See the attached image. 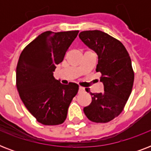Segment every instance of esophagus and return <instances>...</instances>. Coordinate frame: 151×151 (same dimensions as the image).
<instances>
[{
    "label": "esophagus",
    "mask_w": 151,
    "mask_h": 151,
    "mask_svg": "<svg viewBox=\"0 0 151 151\" xmlns=\"http://www.w3.org/2000/svg\"><path fill=\"white\" fill-rule=\"evenodd\" d=\"M85 92V88L83 87H79V92Z\"/></svg>",
    "instance_id": "1"
}]
</instances>
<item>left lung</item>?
<instances>
[{
	"label": "left lung",
	"mask_w": 151,
	"mask_h": 151,
	"mask_svg": "<svg viewBox=\"0 0 151 151\" xmlns=\"http://www.w3.org/2000/svg\"><path fill=\"white\" fill-rule=\"evenodd\" d=\"M79 37L96 52L98 64L96 71L101 73L104 91L92 93V102L84 108L86 117L96 123H106L117 117L131 94L134 71L131 58L123 44L100 30L81 32Z\"/></svg>",
	"instance_id": "1"
}]
</instances>
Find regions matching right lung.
I'll use <instances>...</instances> for the list:
<instances>
[{
  "label": "right lung",
  "mask_w": 151,
  "mask_h": 151,
  "mask_svg": "<svg viewBox=\"0 0 151 151\" xmlns=\"http://www.w3.org/2000/svg\"><path fill=\"white\" fill-rule=\"evenodd\" d=\"M78 32H44L25 47L18 61L16 87L20 99L45 125L63 123L78 92L76 83L63 85L53 77L56 65L63 60Z\"/></svg>",
  "instance_id": "obj_1"
}]
</instances>
